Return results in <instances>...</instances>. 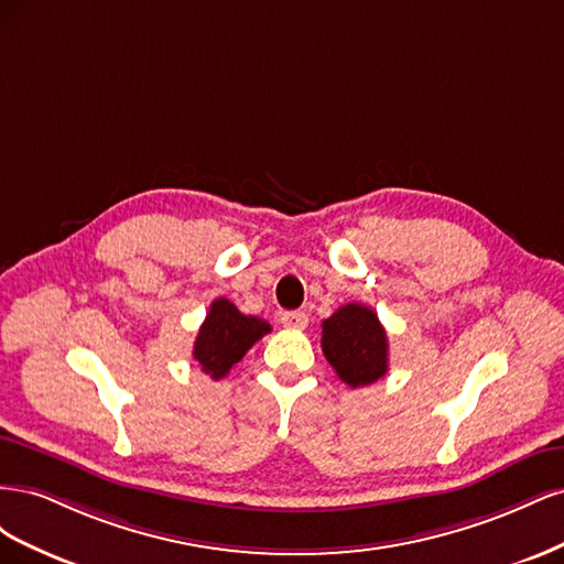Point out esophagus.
Segmentation results:
<instances>
[{"label": "esophagus", "instance_id": "1", "mask_svg": "<svg viewBox=\"0 0 564 564\" xmlns=\"http://www.w3.org/2000/svg\"><path fill=\"white\" fill-rule=\"evenodd\" d=\"M280 322L286 329H305L308 327V315H305L303 311H289V313H282Z\"/></svg>", "mask_w": 564, "mask_h": 564}]
</instances>
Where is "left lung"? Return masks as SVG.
<instances>
[{"label": "left lung", "mask_w": 564, "mask_h": 564, "mask_svg": "<svg viewBox=\"0 0 564 564\" xmlns=\"http://www.w3.org/2000/svg\"><path fill=\"white\" fill-rule=\"evenodd\" d=\"M322 352L350 388L386 377L388 336L377 313L362 303H346L322 322Z\"/></svg>", "instance_id": "1"}]
</instances>
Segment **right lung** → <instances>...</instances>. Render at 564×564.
Returning <instances> with one entry per match:
<instances>
[{"label": "right lung", "instance_id": "right-lung-1", "mask_svg": "<svg viewBox=\"0 0 564 564\" xmlns=\"http://www.w3.org/2000/svg\"><path fill=\"white\" fill-rule=\"evenodd\" d=\"M270 332V324L261 317L245 315L228 299H216L209 305L207 319L202 322L195 338L193 357L202 371L212 379H224L242 360L247 350Z\"/></svg>", "mask_w": 564, "mask_h": 564}]
</instances>
